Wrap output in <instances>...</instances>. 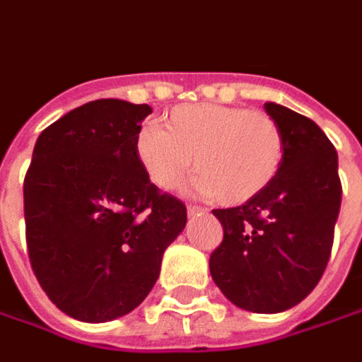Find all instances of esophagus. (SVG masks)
Masks as SVG:
<instances>
[{"mask_svg": "<svg viewBox=\"0 0 362 362\" xmlns=\"http://www.w3.org/2000/svg\"><path fill=\"white\" fill-rule=\"evenodd\" d=\"M187 213H189V216H195V214H203L206 213V209H203V206H187Z\"/></svg>", "mask_w": 362, "mask_h": 362, "instance_id": "esophagus-1", "label": "esophagus"}]
</instances>
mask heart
Listing matches in <instances>:
<instances>
[{"label": "heart", "mask_w": 362, "mask_h": 362, "mask_svg": "<svg viewBox=\"0 0 362 362\" xmlns=\"http://www.w3.org/2000/svg\"><path fill=\"white\" fill-rule=\"evenodd\" d=\"M136 157L163 191L181 185L195 157L199 173L189 191L238 205L270 185L281 165L284 139L278 124L260 110L189 104L169 114L165 129L157 124L139 129Z\"/></svg>", "instance_id": "obj_1"}]
</instances>
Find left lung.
Returning a JSON list of instances; mask_svg holds the SVG:
<instances>
[{
  "mask_svg": "<svg viewBox=\"0 0 362 362\" xmlns=\"http://www.w3.org/2000/svg\"><path fill=\"white\" fill-rule=\"evenodd\" d=\"M284 157L266 189L244 205L214 209L223 243L211 254L214 284L240 310L280 313L321 280L341 209L337 151L313 119L266 102Z\"/></svg>",
  "mask_w": 362,
  "mask_h": 362,
  "instance_id": "left-lung-1",
  "label": "left lung"
}]
</instances>
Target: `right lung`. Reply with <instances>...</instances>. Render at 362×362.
<instances>
[{
    "label": "right lung",
    "mask_w": 362,
    "mask_h": 362,
    "mask_svg": "<svg viewBox=\"0 0 362 362\" xmlns=\"http://www.w3.org/2000/svg\"><path fill=\"white\" fill-rule=\"evenodd\" d=\"M148 104L104 98L71 110L37 138L23 183L35 276L66 315L104 323L148 298L185 205L159 193L136 157Z\"/></svg>",
    "instance_id": "right-lung-1"
}]
</instances>
